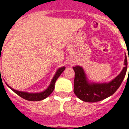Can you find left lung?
I'll list each match as a JSON object with an SVG mask.
<instances>
[{
	"label": "left lung",
	"instance_id": "1",
	"mask_svg": "<svg viewBox=\"0 0 129 129\" xmlns=\"http://www.w3.org/2000/svg\"><path fill=\"white\" fill-rule=\"evenodd\" d=\"M125 66L121 73L113 81L108 83L102 84L88 83L86 81L83 68L80 66L73 67L75 71L74 93L79 99L86 102L101 101L111 96L119 88L126 75L127 70V59L126 56Z\"/></svg>",
	"mask_w": 129,
	"mask_h": 129
}]
</instances>
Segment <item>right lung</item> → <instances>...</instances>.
I'll use <instances>...</instances> for the list:
<instances>
[{
    "mask_svg": "<svg viewBox=\"0 0 129 129\" xmlns=\"http://www.w3.org/2000/svg\"><path fill=\"white\" fill-rule=\"evenodd\" d=\"M65 69H66L65 67H62V68H60L59 69H58V71H56L54 77V78H53L52 80L51 83H50V86H48V88H47L46 90H44V92H42L41 93L24 92L18 91V90H16L13 89V88H12L11 87H10V86L9 87L11 88L16 94H17L18 96H19L20 97L23 98V99L27 100H29V101H40V100H42L45 99L46 98H47V97L52 92L54 89L55 83H56V80L58 79V78L59 77V75L62 73L63 71H64Z\"/></svg>",
    "mask_w": 129,
    "mask_h": 129,
    "instance_id": "obj_1",
    "label": "right lung"
}]
</instances>
